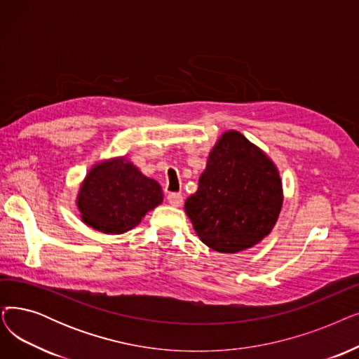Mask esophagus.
Instances as JSON below:
<instances>
[{"label": "esophagus", "instance_id": "34e87169", "mask_svg": "<svg viewBox=\"0 0 359 359\" xmlns=\"http://www.w3.org/2000/svg\"><path fill=\"white\" fill-rule=\"evenodd\" d=\"M167 199H168V202L173 207H180L182 204H183V196H182V194H177V192H171V194H168L167 195Z\"/></svg>", "mask_w": 359, "mask_h": 359}]
</instances>
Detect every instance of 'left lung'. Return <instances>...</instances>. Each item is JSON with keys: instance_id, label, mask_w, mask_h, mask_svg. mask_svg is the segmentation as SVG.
Segmentation results:
<instances>
[{"instance_id": "8db88e82", "label": "left lung", "mask_w": 359, "mask_h": 359, "mask_svg": "<svg viewBox=\"0 0 359 359\" xmlns=\"http://www.w3.org/2000/svg\"><path fill=\"white\" fill-rule=\"evenodd\" d=\"M282 204L277 167L242 133L229 130L210 152L198 191L186 199L184 211L207 246L236 254L269 235Z\"/></svg>"}]
</instances>
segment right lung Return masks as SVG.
Segmentation results:
<instances>
[{
    "label": "right lung",
    "instance_id": "right-lung-1",
    "mask_svg": "<svg viewBox=\"0 0 359 359\" xmlns=\"http://www.w3.org/2000/svg\"><path fill=\"white\" fill-rule=\"evenodd\" d=\"M161 202V186L124 158L93 167L77 196L82 220L108 235H120L133 229Z\"/></svg>",
    "mask_w": 359,
    "mask_h": 359
}]
</instances>
